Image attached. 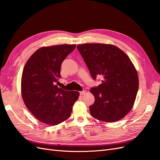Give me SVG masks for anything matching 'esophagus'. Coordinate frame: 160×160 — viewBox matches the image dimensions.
<instances>
[{
  "instance_id": "34e87169",
  "label": "esophagus",
  "mask_w": 160,
  "mask_h": 160,
  "mask_svg": "<svg viewBox=\"0 0 160 160\" xmlns=\"http://www.w3.org/2000/svg\"><path fill=\"white\" fill-rule=\"evenodd\" d=\"M85 93H86L85 90H82V91H81V92H80V95H84V94H85Z\"/></svg>"
}]
</instances>
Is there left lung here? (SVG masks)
Wrapping results in <instances>:
<instances>
[{
  "instance_id": "obj_1",
  "label": "left lung",
  "mask_w": 160,
  "mask_h": 160,
  "mask_svg": "<svg viewBox=\"0 0 160 160\" xmlns=\"http://www.w3.org/2000/svg\"><path fill=\"white\" fill-rule=\"evenodd\" d=\"M77 48L92 78L102 77V84L90 89L95 98L90 106L91 115L108 122L121 119L133 108L139 88L138 74L133 63L113 45L84 43Z\"/></svg>"
}]
</instances>
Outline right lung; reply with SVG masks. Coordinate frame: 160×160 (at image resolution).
<instances>
[{
	"instance_id": "add662e5",
	"label": "right lung",
	"mask_w": 160,
	"mask_h": 160,
	"mask_svg": "<svg viewBox=\"0 0 160 160\" xmlns=\"http://www.w3.org/2000/svg\"><path fill=\"white\" fill-rule=\"evenodd\" d=\"M76 45H58L38 49L25 63L21 78V94L33 115L45 124L56 125L68 119L78 99L77 91L57 86L61 65Z\"/></svg>"
}]
</instances>
